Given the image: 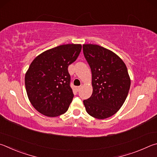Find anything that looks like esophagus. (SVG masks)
Masks as SVG:
<instances>
[{
    "mask_svg": "<svg viewBox=\"0 0 157 157\" xmlns=\"http://www.w3.org/2000/svg\"><path fill=\"white\" fill-rule=\"evenodd\" d=\"M81 89V86H78V87H76V90L77 91H79V90H80Z\"/></svg>",
    "mask_w": 157,
    "mask_h": 157,
    "instance_id": "34e87169",
    "label": "esophagus"
}]
</instances>
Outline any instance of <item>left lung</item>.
Returning a JSON list of instances; mask_svg holds the SVG:
<instances>
[{"label": "left lung", "mask_w": 157, "mask_h": 157, "mask_svg": "<svg viewBox=\"0 0 157 157\" xmlns=\"http://www.w3.org/2000/svg\"><path fill=\"white\" fill-rule=\"evenodd\" d=\"M85 58L92 71V94L83 104L98 119L116 114L128 97L130 78L124 62L113 52L94 44H84Z\"/></svg>", "instance_id": "1"}]
</instances>
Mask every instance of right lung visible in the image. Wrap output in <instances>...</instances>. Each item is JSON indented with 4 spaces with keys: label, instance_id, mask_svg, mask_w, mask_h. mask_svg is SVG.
<instances>
[{
    "label": "right lung",
    "instance_id": "1",
    "mask_svg": "<svg viewBox=\"0 0 157 157\" xmlns=\"http://www.w3.org/2000/svg\"><path fill=\"white\" fill-rule=\"evenodd\" d=\"M81 48V44L59 45L43 52L31 63L25 84L30 103L40 114L55 117L67 112L74 97L67 68Z\"/></svg>",
    "mask_w": 157,
    "mask_h": 157
}]
</instances>
